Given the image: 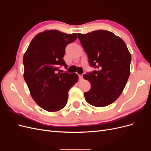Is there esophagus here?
Here are the masks:
<instances>
[{
	"label": "esophagus",
	"mask_w": 151,
	"mask_h": 151,
	"mask_svg": "<svg viewBox=\"0 0 151 151\" xmlns=\"http://www.w3.org/2000/svg\"><path fill=\"white\" fill-rule=\"evenodd\" d=\"M79 78L80 80H83V75H79Z\"/></svg>",
	"instance_id": "obj_1"
}]
</instances>
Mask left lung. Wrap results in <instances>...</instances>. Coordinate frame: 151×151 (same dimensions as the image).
I'll return each instance as SVG.
<instances>
[{"mask_svg": "<svg viewBox=\"0 0 151 151\" xmlns=\"http://www.w3.org/2000/svg\"><path fill=\"white\" fill-rule=\"evenodd\" d=\"M78 38L96 70L83 75L91 89L84 93L86 101L96 107L113 103L124 89L130 74L131 55L125 43L110 31L97 30Z\"/></svg>", "mask_w": 151, "mask_h": 151, "instance_id": "left-lung-1", "label": "left lung"}]
</instances>
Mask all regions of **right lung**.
<instances>
[{
  "instance_id": "1",
  "label": "right lung",
  "mask_w": 151,
  "mask_h": 151,
  "mask_svg": "<svg viewBox=\"0 0 151 151\" xmlns=\"http://www.w3.org/2000/svg\"><path fill=\"white\" fill-rule=\"evenodd\" d=\"M77 38L76 33L45 31L35 36L24 55V81L32 98L45 110L55 112L64 108L68 91L78 81L76 74L57 73L60 67H67L63 59L65 47Z\"/></svg>"
}]
</instances>
